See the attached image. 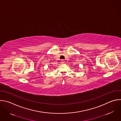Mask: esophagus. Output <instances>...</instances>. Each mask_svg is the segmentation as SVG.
<instances>
[{
	"label": "esophagus",
	"mask_w": 121,
	"mask_h": 121,
	"mask_svg": "<svg viewBox=\"0 0 121 121\" xmlns=\"http://www.w3.org/2000/svg\"><path fill=\"white\" fill-rule=\"evenodd\" d=\"M62 64H64V63H65V62H64V60H62Z\"/></svg>",
	"instance_id": "34e87169"
}]
</instances>
